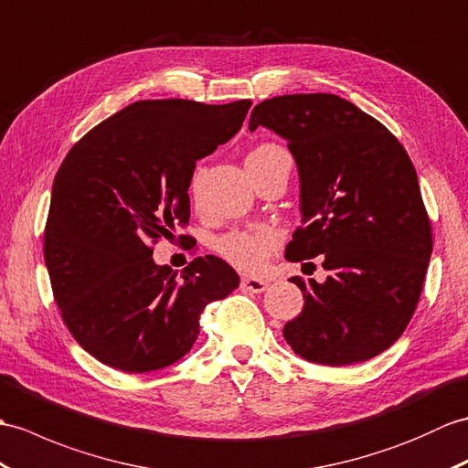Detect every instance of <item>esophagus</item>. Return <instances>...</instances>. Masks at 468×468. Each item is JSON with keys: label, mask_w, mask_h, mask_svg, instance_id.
I'll list each match as a JSON object with an SVG mask.
<instances>
[{"label": "esophagus", "mask_w": 468, "mask_h": 468, "mask_svg": "<svg viewBox=\"0 0 468 468\" xmlns=\"http://www.w3.org/2000/svg\"><path fill=\"white\" fill-rule=\"evenodd\" d=\"M241 289L247 292H263L267 289V281L255 279V277H243L241 279Z\"/></svg>", "instance_id": "obj_1"}]
</instances>
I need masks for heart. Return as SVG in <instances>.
<instances>
[{
  "label": "heart",
  "mask_w": 468,
  "mask_h": 468,
  "mask_svg": "<svg viewBox=\"0 0 468 468\" xmlns=\"http://www.w3.org/2000/svg\"><path fill=\"white\" fill-rule=\"evenodd\" d=\"M285 154L287 151L277 144H261L255 149H251V154L247 155V165H251V163L269 161ZM203 176H205V169L201 165L195 167L191 173L189 195L193 199H197ZM279 241L281 237L277 229H273V227L269 225H259V227H249V229H233L229 233L221 235L215 243V251L219 253V257L225 259L231 267L241 271V273L257 275L265 269L271 253L279 247Z\"/></svg>",
  "instance_id": "heart-1"
}]
</instances>
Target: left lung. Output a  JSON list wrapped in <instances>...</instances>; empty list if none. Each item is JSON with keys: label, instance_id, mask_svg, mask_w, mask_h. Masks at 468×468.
I'll list each match as a JSON object with an SVG mask.
<instances>
[{"label": "left lung", "instance_id": "8db88e82", "mask_svg": "<svg viewBox=\"0 0 468 468\" xmlns=\"http://www.w3.org/2000/svg\"><path fill=\"white\" fill-rule=\"evenodd\" d=\"M287 139L301 176L303 225L285 257L323 255L327 281L292 277L305 297L283 329L311 363L353 365L388 349L419 305L432 227L417 171L400 141L375 117L333 93L261 101L249 129Z\"/></svg>", "mask_w": 468, "mask_h": 468}]
</instances>
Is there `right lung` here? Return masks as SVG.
Instances as JSON below:
<instances>
[{
	"label": "right lung",
	"mask_w": 468,
	"mask_h": 468,
	"mask_svg": "<svg viewBox=\"0 0 468 468\" xmlns=\"http://www.w3.org/2000/svg\"><path fill=\"white\" fill-rule=\"evenodd\" d=\"M249 107V100L135 101L63 159L43 259L65 327L97 361L125 373L179 361L197 339L201 311L239 287L219 257H195L177 279L155 265L154 249L189 225L195 161L229 141Z\"/></svg>",
	"instance_id": "obj_1"
}]
</instances>
